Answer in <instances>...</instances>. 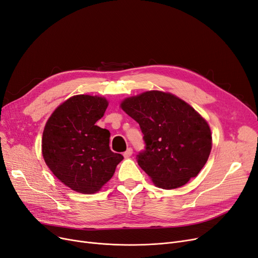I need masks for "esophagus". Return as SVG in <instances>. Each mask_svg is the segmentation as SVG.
<instances>
[{
  "label": "esophagus",
  "instance_id": "1",
  "mask_svg": "<svg viewBox=\"0 0 258 258\" xmlns=\"http://www.w3.org/2000/svg\"><path fill=\"white\" fill-rule=\"evenodd\" d=\"M132 148L131 147H129V148H127V150L123 152V157L125 158H130L131 156H132Z\"/></svg>",
  "mask_w": 258,
  "mask_h": 258
}]
</instances>
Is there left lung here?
<instances>
[{
    "mask_svg": "<svg viewBox=\"0 0 258 258\" xmlns=\"http://www.w3.org/2000/svg\"><path fill=\"white\" fill-rule=\"evenodd\" d=\"M142 130L138 164L157 186L173 189L197 177L212 149L211 129L199 113L169 93L145 92L121 102Z\"/></svg>",
    "mask_w": 258,
    "mask_h": 258,
    "instance_id": "left-lung-1",
    "label": "left lung"
}]
</instances>
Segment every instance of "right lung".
<instances>
[{
	"instance_id": "1",
	"label": "right lung",
	"mask_w": 258,
	"mask_h": 258,
	"mask_svg": "<svg viewBox=\"0 0 258 258\" xmlns=\"http://www.w3.org/2000/svg\"><path fill=\"white\" fill-rule=\"evenodd\" d=\"M108 101L77 95L60 105L47 120L42 154L48 168L68 187L94 194L114 174L123 159L111 151L110 132L95 125L104 116Z\"/></svg>"
}]
</instances>
